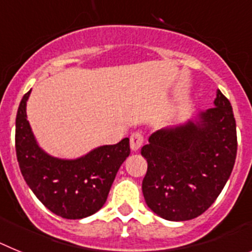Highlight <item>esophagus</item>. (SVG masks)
Instances as JSON below:
<instances>
[{"label": "esophagus", "instance_id": "34e87169", "mask_svg": "<svg viewBox=\"0 0 252 252\" xmlns=\"http://www.w3.org/2000/svg\"><path fill=\"white\" fill-rule=\"evenodd\" d=\"M144 142V136L140 132H133L130 136V146L132 151H137L142 146Z\"/></svg>", "mask_w": 252, "mask_h": 252}]
</instances>
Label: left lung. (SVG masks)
<instances>
[{
    "label": "left lung",
    "mask_w": 252,
    "mask_h": 252,
    "mask_svg": "<svg viewBox=\"0 0 252 252\" xmlns=\"http://www.w3.org/2000/svg\"><path fill=\"white\" fill-rule=\"evenodd\" d=\"M213 103L186 124L158 130L142 146L148 161L142 193L149 208L164 220L201 216L232 173L237 154L232 106L220 90Z\"/></svg>",
    "instance_id": "obj_1"
}]
</instances>
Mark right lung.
Wrapping results in <instances>:
<instances>
[{
    "mask_svg": "<svg viewBox=\"0 0 252 252\" xmlns=\"http://www.w3.org/2000/svg\"><path fill=\"white\" fill-rule=\"evenodd\" d=\"M29 91L16 115L15 146L20 170L41 203L66 220L88 217L103 207L122 162L130 155V140L103 145L74 160L50 157L37 145L26 116Z\"/></svg>",
    "mask_w": 252,
    "mask_h": 252,
    "instance_id": "obj_1",
    "label": "right lung"
}]
</instances>
